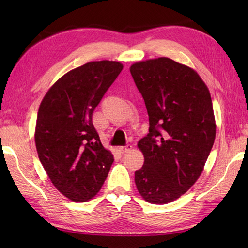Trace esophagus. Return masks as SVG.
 <instances>
[{
	"instance_id": "1",
	"label": "esophagus",
	"mask_w": 248,
	"mask_h": 248,
	"mask_svg": "<svg viewBox=\"0 0 248 248\" xmlns=\"http://www.w3.org/2000/svg\"><path fill=\"white\" fill-rule=\"evenodd\" d=\"M131 149H132V145H127V146H121L118 148V151L120 152V154H125V152L130 151Z\"/></svg>"
}]
</instances>
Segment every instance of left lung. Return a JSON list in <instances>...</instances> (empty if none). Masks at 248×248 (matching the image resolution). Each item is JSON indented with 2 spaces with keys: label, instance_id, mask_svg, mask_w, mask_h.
Masks as SVG:
<instances>
[{
  "label": "left lung",
  "instance_id": "left-lung-1",
  "mask_svg": "<svg viewBox=\"0 0 248 248\" xmlns=\"http://www.w3.org/2000/svg\"><path fill=\"white\" fill-rule=\"evenodd\" d=\"M130 72L149 116V133L139 143L144 165L135 184L146 202L178 199L202 175L217 124L209 88L193 68L168 57L134 62Z\"/></svg>",
  "mask_w": 248,
  "mask_h": 248
}]
</instances>
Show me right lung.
Segmentation results:
<instances>
[{"label": "right lung", "instance_id": "obj_1", "mask_svg": "<svg viewBox=\"0 0 248 248\" xmlns=\"http://www.w3.org/2000/svg\"><path fill=\"white\" fill-rule=\"evenodd\" d=\"M123 68L119 62H89L60 78L39 105L37 154L53 186L72 202L96 196L114 162L92 117Z\"/></svg>", "mask_w": 248, "mask_h": 248}]
</instances>
